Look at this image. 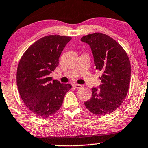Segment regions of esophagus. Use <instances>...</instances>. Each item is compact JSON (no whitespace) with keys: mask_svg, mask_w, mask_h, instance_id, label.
I'll use <instances>...</instances> for the list:
<instances>
[{"mask_svg":"<svg viewBox=\"0 0 148 148\" xmlns=\"http://www.w3.org/2000/svg\"><path fill=\"white\" fill-rule=\"evenodd\" d=\"M73 86L74 88H81L82 87V85L75 83V84H73Z\"/></svg>","mask_w":148,"mask_h":148,"instance_id":"esophagus-1","label":"esophagus"}]
</instances>
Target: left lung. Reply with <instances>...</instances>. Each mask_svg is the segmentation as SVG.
Returning a JSON list of instances; mask_svg holds the SVG:
<instances>
[{
    "instance_id": "left-lung-1",
    "label": "left lung",
    "mask_w": 148,
    "mask_h": 148,
    "mask_svg": "<svg viewBox=\"0 0 148 148\" xmlns=\"http://www.w3.org/2000/svg\"><path fill=\"white\" fill-rule=\"evenodd\" d=\"M81 40L90 46L96 69L103 72L99 89L93 88L92 97L84 105L97 116L112 113L128 92L131 68L127 54L117 41L105 34H90Z\"/></svg>"
}]
</instances>
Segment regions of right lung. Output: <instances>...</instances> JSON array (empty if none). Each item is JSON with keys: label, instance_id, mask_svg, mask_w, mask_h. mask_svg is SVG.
Returning <instances> with one entry per match:
<instances>
[{"label": "right lung", "instance_id": "right-lung-1", "mask_svg": "<svg viewBox=\"0 0 148 148\" xmlns=\"http://www.w3.org/2000/svg\"><path fill=\"white\" fill-rule=\"evenodd\" d=\"M69 36L49 35L40 38L27 49L17 70V85L20 96L28 109L39 118L54 115L63 103L69 84H61L49 75L56 69Z\"/></svg>", "mask_w": 148, "mask_h": 148}]
</instances>
